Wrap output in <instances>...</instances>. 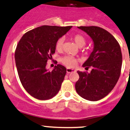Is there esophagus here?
<instances>
[{
  "mask_svg": "<svg viewBox=\"0 0 130 130\" xmlns=\"http://www.w3.org/2000/svg\"><path fill=\"white\" fill-rule=\"evenodd\" d=\"M66 71L68 73H73V72H76V70H74V69H70V68H67Z\"/></svg>",
  "mask_w": 130,
  "mask_h": 130,
  "instance_id": "esophagus-1",
  "label": "esophagus"
}]
</instances>
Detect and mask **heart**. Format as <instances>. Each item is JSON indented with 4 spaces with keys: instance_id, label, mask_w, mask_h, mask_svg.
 I'll use <instances>...</instances> for the list:
<instances>
[{
    "instance_id": "obj_1",
    "label": "heart",
    "mask_w": 130,
    "mask_h": 130,
    "mask_svg": "<svg viewBox=\"0 0 130 130\" xmlns=\"http://www.w3.org/2000/svg\"><path fill=\"white\" fill-rule=\"evenodd\" d=\"M71 39L74 41L76 45L79 47H82L84 45H85L86 43V40L85 37L83 36L80 35V34H76V35L73 36L71 37ZM64 43V39L63 37H61L57 40L56 44V49L58 51H60L62 49L63 47ZM61 62L62 64H64L65 66L69 68H73L75 66L76 64V61L77 60L74 58V57H72L70 56H66L62 57L61 59Z\"/></svg>"
}]
</instances>
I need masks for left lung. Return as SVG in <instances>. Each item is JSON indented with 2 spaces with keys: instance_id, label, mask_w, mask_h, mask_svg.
I'll list each match as a JSON object with an SVG mask.
<instances>
[{
  "instance_id": "left-lung-1",
  "label": "left lung",
  "mask_w": 130,
  "mask_h": 130,
  "mask_svg": "<svg viewBox=\"0 0 130 130\" xmlns=\"http://www.w3.org/2000/svg\"><path fill=\"white\" fill-rule=\"evenodd\" d=\"M90 36L94 47L83 67L91 66V73L77 71L79 79L75 88L77 94L89 101H96L107 96L118 82L122 65V54L116 39L103 28L77 27Z\"/></svg>"
}]
</instances>
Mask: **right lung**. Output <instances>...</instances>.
Here are the masks:
<instances>
[{
	"instance_id": "add662e5",
	"label": "right lung",
	"mask_w": 130,
	"mask_h": 130,
	"mask_svg": "<svg viewBox=\"0 0 130 130\" xmlns=\"http://www.w3.org/2000/svg\"><path fill=\"white\" fill-rule=\"evenodd\" d=\"M71 27L42 25L24 34L17 45L15 60L20 81L37 100L51 99L60 90L66 68L57 64L49 71L46 64L55 53L57 40Z\"/></svg>"
}]
</instances>
